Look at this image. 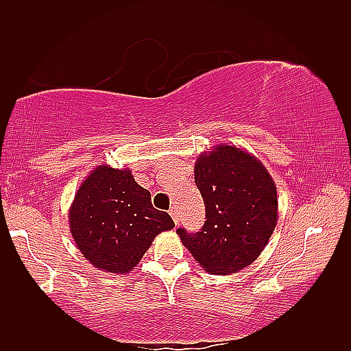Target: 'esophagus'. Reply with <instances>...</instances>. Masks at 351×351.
<instances>
[{
	"mask_svg": "<svg viewBox=\"0 0 351 351\" xmlns=\"http://www.w3.org/2000/svg\"><path fill=\"white\" fill-rule=\"evenodd\" d=\"M170 215H171L173 221H175L176 224H178V221H180V213H178V208H176V207H171V208H170Z\"/></svg>",
	"mask_w": 351,
	"mask_h": 351,
	"instance_id": "34e87169",
	"label": "esophagus"
}]
</instances>
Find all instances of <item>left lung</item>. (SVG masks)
Masks as SVG:
<instances>
[{"label": "left lung", "mask_w": 351, "mask_h": 351, "mask_svg": "<svg viewBox=\"0 0 351 351\" xmlns=\"http://www.w3.org/2000/svg\"><path fill=\"white\" fill-rule=\"evenodd\" d=\"M195 186L205 204L197 232L178 228L181 241L208 273L231 274L268 244L278 221V194L263 163L234 146H215L199 156Z\"/></svg>", "instance_id": "left-lung-1"}]
</instances>
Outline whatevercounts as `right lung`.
Masks as SVG:
<instances>
[{"instance_id": "right-lung-1", "label": "right lung", "mask_w": 351, "mask_h": 351, "mask_svg": "<svg viewBox=\"0 0 351 351\" xmlns=\"http://www.w3.org/2000/svg\"><path fill=\"white\" fill-rule=\"evenodd\" d=\"M70 232L83 256L107 273H130L162 231L175 226L152 207L151 193L130 170L99 165L77 191L69 213Z\"/></svg>"}]
</instances>
